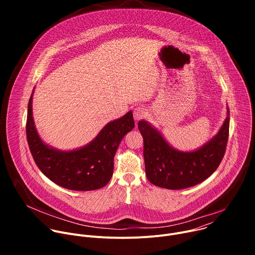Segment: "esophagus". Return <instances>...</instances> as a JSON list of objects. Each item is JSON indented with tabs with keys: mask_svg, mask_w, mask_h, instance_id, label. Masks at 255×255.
Listing matches in <instances>:
<instances>
[{
	"mask_svg": "<svg viewBox=\"0 0 255 255\" xmlns=\"http://www.w3.org/2000/svg\"><path fill=\"white\" fill-rule=\"evenodd\" d=\"M146 114H147V110L144 107H137V108L134 109L133 116H134V119L136 121L142 119L143 117L146 116Z\"/></svg>",
	"mask_w": 255,
	"mask_h": 255,
	"instance_id": "34e87169",
	"label": "esophagus"
}]
</instances>
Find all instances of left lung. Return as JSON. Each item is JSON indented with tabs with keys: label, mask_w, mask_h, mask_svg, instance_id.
I'll list each match as a JSON object with an SVG mask.
<instances>
[{
	"label": "left lung",
	"mask_w": 255,
	"mask_h": 255,
	"mask_svg": "<svg viewBox=\"0 0 255 255\" xmlns=\"http://www.w3.org/2000/svg\"><path fill=\"white\" fill-rule=\"evenodd\" d=\"M230 112L221 128L202 146L181 151L167 142L149 122L140 120L138 129L143 137L145 173L154 186L168 190H183L207 179L219 166L229 135Z\"/></svg>",
	"instance_id": "left-lung-1"
}]
</instances>
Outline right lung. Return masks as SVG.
I'll use <instances>...</instances> for the list:
<instances>
[{"instance_id":"1","label":"right lung","mask_w":255,"mask_h":255,"mask_svg":"<svg viewBox=\"0 0 255 255\" xmlns=\"http://www.w3.org/2000/svg\"><path fill=\"white\" fill-rule=\"evenodd\" d=\"M28 103L26 134L31 154L42 173L56 185L72 191H94L110 181L114 156L123 137L135 124L132 111L109 122L88 144L71 150L50 146L39 136L33 119L32 100Z\"/></svg>"}]
</instances>
